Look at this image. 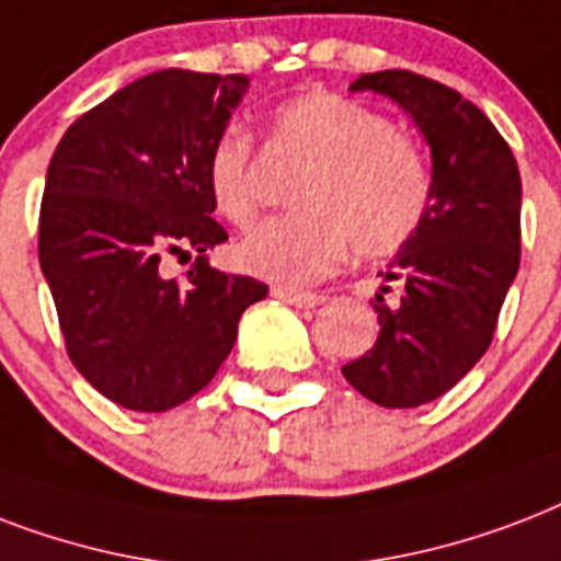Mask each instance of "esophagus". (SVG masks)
I'll use <instances>...</instances> for the list:
<instances>
[{"mask_svg": "<svg viewBox=\"0 0 561 561\" xmlns=\"http://www.w3.org/2000/svg\"><path fill=\"white\" fill-rule=\"evenodd\" d=\"M272 295L280 298V301L293 304L298 310H316L319 304H324V295L301 293V289H289V286H272Z\"/></svg>", "mask_w": 561, "mask_h": 561, "instance_id": "esophagus-1", "label": "esophagus"}]
</instances>
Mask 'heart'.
<instances>
[{
	"mask_svg": "<svg viewBox=\"0 0 561 561\" xmlns=\"http://www.w3.org/2000/svg\"><path fill=\"white\" fill-rule=\"evenodd\" d=\"M272 134L280 149L310 160L293 193L301 210L260 221L237 242L240 272L304 286L340 266L348 245L363 257H386L415 237L430 198L427 167L375 107L310 90L277 107ZM204 181L221 219L249 225L257 210L254 142L240 125L213 140Z\"/></svg>",
	"mask_w": 561,
	"mask_h": 561,
	"instance_id": "heart-1",
	"label": "heart"
}]
</instances>
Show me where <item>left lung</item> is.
<instances>
[{"instance_id":"8db88e82","label":"left lung","mask_w":561,"mask_h":561,"mask_svg":"<svg viewBox=\"0 0 561 561\" xmlns=\"http://www.w3.org/2000/svg\"><path fill=\"white\" fill-rule=\"evenodd\" d=\"M392 99L430 146V198L419 231L383 280H403L398 304L371 298L375 348L342 366L368 401L410 410L442 398L483 357L520 263V175L492 119L457 90L407 69L351 84Z\"/></svg>"}]
</instances>
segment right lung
Returning a JSON list of instances; mask_svg holds the SVG:
<instances>
[{"label": "right lung", "instance_id": "1", "mask_svg": "<svg viewBox=\"0 0 561 561\" xmlns=\"http://www.w3.org/2000/svg\"><path fill=\"white\" fill-rule=\"evenodd\" d=\"M245 76L160 69L116 90L60 137L41 204V268L72 366L125 410L167 412L202 392L268 286L210 266L228 240L204 163ZM192 256L175 282L159 260Z\"/></svg>", "mask_w": 561, "mask_h": 561}]
</instances>
